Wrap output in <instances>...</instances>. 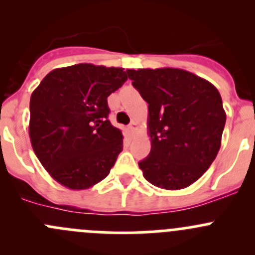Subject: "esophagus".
<instances>
[{
    "label": "esophagus",
    "instance_id": "esophagus-1",
    "mask_svg": "<svg viewBox=\"0 0 255 255\" xmlns=\"http://www.w3.org/2000/svg\"><path fill=\"white\" fill-rule=\"evenodd\" d=\"M137 127H138V125H137V122H134V121H133V122L128 126V128H129L130 132H134V130L137 129Z\"/></svg>",
    "mask_w": 255,
    "mask_h": 255
}]
</instances>
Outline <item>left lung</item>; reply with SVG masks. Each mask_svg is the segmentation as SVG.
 Returning <instances> with one entry per match:
<instances>
[{"label":"left lung","instance_id":"8db88e82","mask_svg":"<svg viewBox=\"0 0 255 255\" xmlns=\"http://www.w3.org/2000/svg\"><path fill=\"white\" fill-rule=\"evenodd\" d=\"M148 104L151 149L139 161L154 186L180 190L206 173L221 148L226 112L207 80L176 68L127 70Z\"/></svg>","mask_w":255,"mask_h":255}]
</instances>
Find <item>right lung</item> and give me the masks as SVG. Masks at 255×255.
Here are the masks:
<instances>
[{
    "label": "right lung",
    "instance_id": "add662e5",
    "mask_svg": "<svg viewBox=\"0 0 255 255\" xmlns=\"http://www.w3.org/2000/svg\"><path fill=\"white\" fill-rule=\"evenodd\" d=\"M127 80L123 68L76 64L54 69L30 96L29 138L49 175L70 190L104 180L123 149L107 117V97Z\"/></svg>",
    "mask_w": 255,
    "mask_h": 255
}]
</instances>
